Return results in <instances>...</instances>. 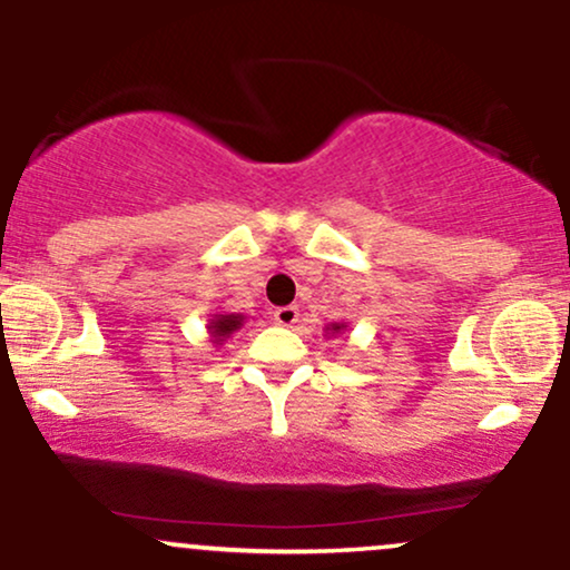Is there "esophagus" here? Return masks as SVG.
Segmentation results:
<instances>
[{"instance_id":"esophagus-1","label":"esophagus","mask_w":570,"mask_h":570,"mask_svg":"<svg viewBox=\"0 0 570 570\" xmlns=\"http://www.w3.org/2000/svg\"><path fill=\"white\" fill-rule=\"evenodd\" d=\"M273 322L278 326H294L299 322V311L294 305H284V307H276V311L271 313Z\"/></svg>"}]
</instances>
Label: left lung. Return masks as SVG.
Wrapping results in <instances>:
<instances>
[{"label":"left lung","instance_id":"1","mask_svg":"<svg viewBox=\"0 0 570 570\" xmlns=\"http://www.w3.org/2000/svg\"><path fill=\"white\" fill-rule=\"evenodd\" d=\"M332 330H335V332H337V330H340V324H335V326H332Z\"/></svg>","mask_w":570,"mask_h":570}]
</instances>
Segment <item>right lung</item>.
<instances>
[{"label": "right lung", "instance_id": "right-lung-1", "mask_svg": "<svg viewBox=\"0 0 570 570\" xmlns=\"http://www.w3.org/2000/svg\"><path fill=\"white\" fill-rule=\"evenodd\" d=\"M240 322H244V316H217L212 322L214 337H227L233 330H238Z\"/></svg>", "mask_w": 570, "mask_h": 570}]
</instances>
